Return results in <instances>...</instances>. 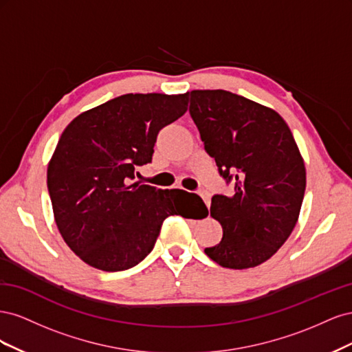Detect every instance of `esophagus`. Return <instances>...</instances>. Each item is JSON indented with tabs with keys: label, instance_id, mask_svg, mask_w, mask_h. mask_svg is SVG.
<instances>
[{
	"label": "esophagus",
	"instance_id": "obj_1",
	"mask_svg": "<svg viewBox=\"0 0 352 352\" xmlns=\"http://www.w3.org/2000/svg\"><path fill=\"white\" fill-rule=\"evenodd\" d=\"M199 195H201V198H202V199H204V202H206L207 207H208V206H210V194H208V192H206V190H201Z\"/></svg>",
	"mask_w": 352,
	"mask_h": 352
}]
</instances>
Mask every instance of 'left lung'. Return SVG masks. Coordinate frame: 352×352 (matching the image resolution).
I'll return each mask as SVG.
<instances>
[{
  "instance_id": "obj_1",
  "label": "left lung",
  "mask_w": 352,
  "mask_h": 352,
  "mask_svg": "<svg viewBox=\"0 0 352 352\" xmlns=\"http://www.w3.org/2000/svg\"><path fill=\"white\" fill-rule=\"evenodd\" d=\"M189 114L220 176L235 194H216L210 212L221 241L204 252L226 269L267 261L294 230L305 167L289 126L272 109L229 91L188 92Z\"/></svg>"
}]
</instances>
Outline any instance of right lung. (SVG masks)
<instances>
[{"label": "right lung", "instance_id": "right-lung-1", "mask_svg": "<svg viewBox=\"0 0 352 352\" xmlns=\"http://www.w3.org/2000/svg\"><path fill=\"white\" fill-rule=\"evenodd\" d=\"M186 105L188 94H126L79 114L61 133L47 186L61 236L82 261L132 269L153 251L163 221L180 214L179 189L142 185L135 175Z\"/></svg>", "mask_w": 352, "mask_h": 352}]
</instances>
